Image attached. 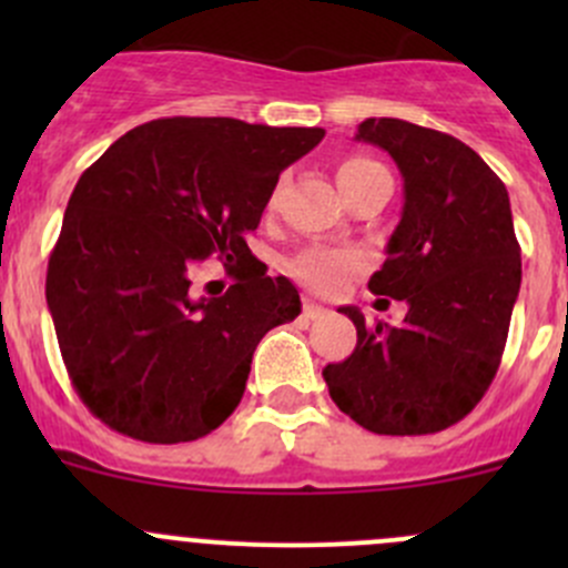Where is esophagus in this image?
<instances>
[{
  "label": "esophagus",
  "mask_w": 568,
  "mask_h": 568,
  "mask_svg": "<svg viewBox=\"0 0 568 568\" xmlns=\"http://www.w3.org/2000/svg\"><path fill=\"white\" fill-rule=\"evenodd\" d=\"M302 313H305V318L316 321V318L326 316V307L318 305L316 300H305V302H302Z\"/></svg>",
  "instance_id": "esophagus-1"
}]
</instances>
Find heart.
<instances>
[{
	"instance_id": "obj_1",
	"label": "heart",
	"mask_w": 568,
	"mask_h": 568,
	"mask_svg": "<svg viewBox=\"0 0 568 568\" xmlns=\"http://www.w3.org/2000/svg\"><path fill=\"white\" fill-rule=\"evenodd\" d=\"M382 168L379 162L368 156H348L337 164V183H341L343 194L352 192L354 186L371 178L374 173H379ZM359 255L346 250H329V247H311L294 257L288 263V272L294 274L300 283H305L307 288L321 291V294H329L335 291L343 280L348 277L352 272L359 268Z\"/></svg>"
}]
</instances>
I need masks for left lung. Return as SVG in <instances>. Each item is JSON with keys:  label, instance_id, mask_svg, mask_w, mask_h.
<instances>
[{"label": "left lung", "instance_id": "8db88e82", "mask_svg": "<svg viewBox=\"0 0 568 568\" xmlns=\"http://www.w3.org/2000/svg\"><path fill=\"white\" fill-rule=\"evenodd\" d=\"M357 140L390 153L404 175L400 222L368 288L409 311L398 326H368L357 307H341L357 346L326 365L324 382L337 409L368 432H443L489 390L519 296L506 183L462 140L406 120H363Z\"/></svg>", "mask_w": 568, "mask_h": 568}]
</instances>
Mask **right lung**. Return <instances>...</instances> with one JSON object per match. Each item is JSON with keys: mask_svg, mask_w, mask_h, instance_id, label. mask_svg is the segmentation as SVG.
<instances>
[{"mask_svg": "<svg viewBox=\"0 0 568 568\" xmlns=\"http://www.w3.org/2000/svg\"><path fill=\"white\" fill-rule=\"evenodd\" d=\"M324 129L162 118L106 148L79 178L49 257L45 302L62 363L90 412L156 445L231 417L255 346L302 313L288 277L247 247L277 178ZM216 254L237 283L194 301L193 263Z\"/></svg>", "mask_w": 568, "mask_h": 568, "instance_id": "1", "label": "right lung"}]
</instances>
